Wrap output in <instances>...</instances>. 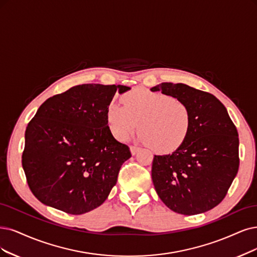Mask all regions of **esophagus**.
I'll return each mask as SVG.
<instances>
[{"mask_svg": "<svg viewBox=\"0 0 257 257\" xmlns=\"http://www.w3.org/2000/svg\"><path fill=\"white\" fill-rule=\"evenodd\" d=\"M139 150H140V147H138V146H135V145H131L130 146V151H131V154L134 155V156L138 153Z\"/></svg>", "mask_w": 257, "mask_h": 257, "instance_id": "esophagus-1", "label": "esophagus"}]
</instances>
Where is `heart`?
Returning <instances> with one entry per match:
<instances>
[{
    "label": "heart",
    "mask_w": 257,
    "mask_h": 257,
    "mask_svg": "<svg viewBox=\"0 0 257 257\" xmlns=\"http://www.w3.org/2000/svg\"><path fill=\"white\" fill-rule=\"evenodd\" d=\"M123 106L111 102L106 119L112 136L125 141L138 129L140 140L156 153L168 154L181 147L192 130L188 104L168 94L136 88L121 95Z\"/></svg>",
    "instance_id": "obj_1"
}]
</instances>
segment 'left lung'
Instances as JSON below:
<instances>
[{
	"label": "left lung",
	"mask_w": 257,
	"mask_h": 257,
	"mask_svg": "<svg viewBox=\"0 0 257 257\" xmlns=\"http://www.w3.org/2000/svg\"><path fill=\"white\" fill-rule=\"evenodd\" d=\"M185 101L192 130L173 154L155 156L151 177L170 210L197 215L219 204L238 172L239 139L222 102L213 94L184 83L163 82L150 89Z\"/></svg>",
	"instance_id": "left-lung-1"
}]
</instances>
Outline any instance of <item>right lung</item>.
Wrapping results in <instances>:
<instances>
[{
    "label": "right lung",
    "instance_id": "obj_1",
    "mask_svg": "<svg viewBox=\"0 0 257 257\" xmlns=\"http://www.w3.org/2000/svg\"><path fill=\"white\" fill-rule=\"evenodd\" d=\"M126 85H75L46 99L25 131L22 166L34 196L72 215L103 203L131 157L114 139L106 113L116 90Z\"/></svg>",
    "mask_w": 257,
    "mask_h": 257
}]
</instances>
